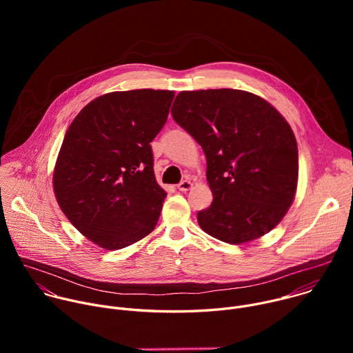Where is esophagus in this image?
Segmentation results:
<instances>
[{
	"instance_id": "obj_1",
	"label": "esophagus",
	"mask_w": 353,
	"mask_h": 353,
	"mask_svg": "<svg viewBox=\"0 0 353 353\" xmlns=\"http://www.w3.org/2000/svg\"><path fill=\"white\" fill-rule=\"evenodd\" d=\"M191 187H192V183H191L190 180H183V181H180L179 185H177V188H179L180 191H188Z\"/></svg>"
}]
</instances>
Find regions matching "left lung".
Returning <instances> with one entry per match:
<instances>
[{
  "label": "left lung",
  "mask_w": 353,
  "mask_h": 353,
  "mask_svg": "<svg viewBox=\"0 0 353 353\" xmlns=\"http://www.w3.org/2000/svg\"><path fill=\"white\" fill-rule=\"evenodd\" d=\"M172 116L204 149L214 195L198 225L230 244L272 230L292 205L299 176L294 134L265 99L239 89L183 90Z\"/></svg>",
  "instance_id": "obj_1"
}]
</instances>
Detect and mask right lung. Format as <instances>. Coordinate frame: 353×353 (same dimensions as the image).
Returning a JSON list of instances; mask_svg holds the SVG:
<instances>
[{"label": "right lung", "mask_w": 353, "mask_h": 353, "mask_svg": "<svg viewBox=\"0 0 353 353\" xmlns=\"http://www.w3.org/2000/svg\"><path fill=\"white\" fill-rule=\"evenodd\" d=\"M173 90L110 92L68 127L53 173L57 203L92 243L120 250L158 223L166 191L154 173L150 142L169 114Z\"/></svg>", "instance_id": "add662e5"}]
</instances>
